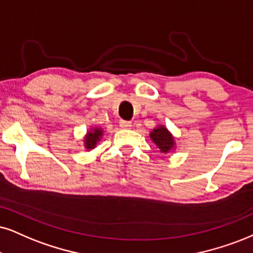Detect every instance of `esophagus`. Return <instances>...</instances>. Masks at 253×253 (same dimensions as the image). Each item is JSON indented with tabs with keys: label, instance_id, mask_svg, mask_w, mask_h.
Masks as SVG:
<instances>
[{
	"label": "esophagus",
	"instance_id": "obj_1",
	"mask_svg": "<svg viewBox=\"0 0 253 253\" xmlns=\"http://www.w3.org/2000/svg\"><path fill=\"white\" fill-rule=\"evenodd\" d=\"M120 126L122 127V129L129 130V129H131V127H132V123H131V122H129V121H121L120 122Z\"/></svg>",
	"mask_w": 253,
	"mask_h": 253
}]
</instances>
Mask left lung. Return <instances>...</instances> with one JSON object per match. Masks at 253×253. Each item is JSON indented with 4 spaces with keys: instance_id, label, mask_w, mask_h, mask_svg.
<instances>
[{
    "instance_id": "1",
    "label": "left lung",
    "mask_w": 253,
    "mask_h": 253,
    "mask_svg": "<svg viewBox=\"0 0 253 253\" xmlns=\"http://www.w3.org/2000/svg\"><path fill=\"white\" fill-rule=\"evenodd\" d=\"M150 138L161 154H173L176 150L174 137L165 126L162 124L156 126L152 131H150Z\"/></svg>"
}]
</instances>
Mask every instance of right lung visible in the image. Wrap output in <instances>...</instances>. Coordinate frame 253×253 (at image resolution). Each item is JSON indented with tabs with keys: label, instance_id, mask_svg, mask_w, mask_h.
Returning a JSON list of instances; mask_svg holds the SVG:
<instances>
[{
	"label": "right lung",
	"instance_id": "add662e5",
	"mask_svg": "<svg viewBox=\"0 0 253 253\" xmlns=\"http://www.w3.org/2000/svg\"><path fill=\"white\" fill-rule=\"evenodd\" d=\"M104 130L101 126H90L89 130H86V133L83 137V145L86 151L92 150L96 148L97 143L101 141Z\"/></svg>",
	"mask_w": 253,
	"mask_h": 253
}]
</instances>
